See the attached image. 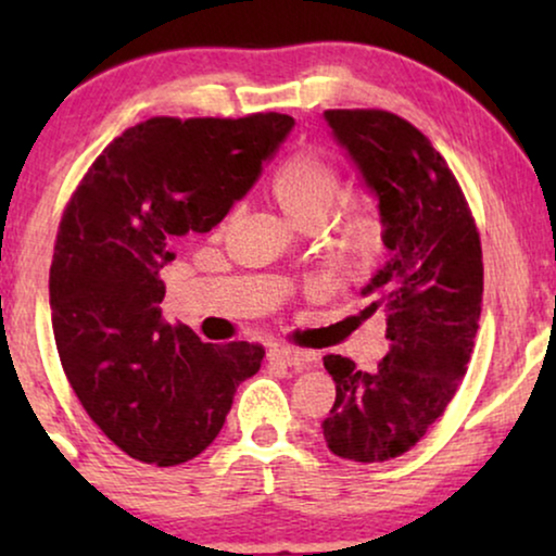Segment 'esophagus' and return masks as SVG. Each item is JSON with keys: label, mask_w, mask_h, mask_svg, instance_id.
I'll return each instance as SVG.
<instances>
[{"label": "esophagus", "mask_w": 556, "mask_h": 556, "mask_svg": "<svg viewBox=\"0 0 556 556\" xmlns=\"http://www.w3.org/2000/svg\"><path fill=\"white\" fill-rule=\"evenodd\" d=\"M268 356H270V362L283 364V367H295V369L316 362L314 352H306V349H295V346H273Z\"/></svg>", "instance_id": "esophagus-1"}]
</instances>
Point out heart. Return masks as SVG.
<instances>
[{"label":"heart","mask_w":556,"mask_h":556,"mask_svg":"<svg viewBox=\"0 0 556 556\" xmlns=\"http://www.w3.org/2000/svg\"><path fill=\"white\" fill-rule=\"evenodd\" d=\"M344 177L329 156L295 151L270 179V194L283 215L301 227H314L339 202ZM382 242V223L367 202H346L329 225V253L341 268L356 270L371 263Z\"/></svg>","instance_id":"b5f03b06"}]
</instances>
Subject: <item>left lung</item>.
I'll use <instances>...</instances> for the list:
<instances>
[{
    "mask_svg": "<svg viewBox=\"0 0 556 556\" xmlns=\"http://www.w3.org/2000/svg\"><path fill=\"white\" fill-rule=\"evenodd\" d=\"M379 200L390 261L362 288V314L387 318L375 371L326 354L337 400L324 420L331 453L382 463L420 443L458 390L481 318V235L466 194L428 136L379 109L324 111Z\"/></svg>",
    "mask_w": 556,
    "mask_h": 556,
    "instance_id": "left-lung-1",
    "label": "left lung"
}]
</instances>
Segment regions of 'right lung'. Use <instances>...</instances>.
Here are the masks:
<instances>
[{"instance_id":"right-lung-1","label":"right lung","mask_w":556,"mask_h":556,"mask_svg":"<svg viewBox=\"0 0 556 556\" xmlns=\"http://www.w3.org/2000/svg\"><path fill=\"white\" fill-rule=\"evenodd\" d=\"M293 118L154 116L101 151L65 204L50 265L52 333L67 382L103 435L159 468L223 430L263 346L204 344L164 321L162 268L210 232L261 177Z\"/></svg>"}]
</instances>
